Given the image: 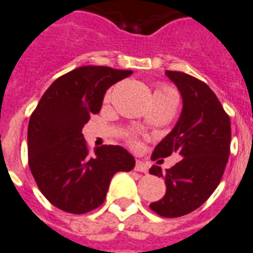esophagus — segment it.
Returning <instances> with one entry per match:
<instances>
[{"instance_id":"obj_1","label":"esophagus","mask_w":253,"mask_h":253,"mask_svg":"<svg viewBox=\"0 0 253 253\" xmlns=\"http://www.w3.org/2000/svg\"><path fill=\"white\" fill-rule=\"evenodd\" d=\"M135 170L136 171H140V173H147V171H148V168H147V165L144 164V162H141V161H136Z\"/></svg>"}]
</instances>
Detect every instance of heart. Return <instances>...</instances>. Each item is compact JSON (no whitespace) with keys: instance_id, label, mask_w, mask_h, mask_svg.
Masks as SVG:
<instances>
[{"instance_id":"heart-1","label":"heart","mask_w":253,"mask_h":253,"mask_svg":"<svg viewBox=\"0 0 253 253\" xmlns=\"http://www.w3.org/2000/svg\"><path fill=\"white\" fill-rule=\"evenodd\" d=\"M154 96H175V92L174 89L170 88L168 85H159L158 88H157V91H155ZM109 98H110V92H107L106 94V99H109ZM175 98H177V96H175ZM129 143L130 146L137 147V141H136V139L133 136H130L129 137Z\"/></svg>"}]
</instances>
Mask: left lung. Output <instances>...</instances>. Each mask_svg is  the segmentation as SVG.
Returning a JSON list of instances; mask_svg holds the SVG:
<instances>
[{
	"label": "left lung",
	"mask_w": 253,
	"mask_h": 253,
	"mask_svg": "<svg viewBox=\"0 0 253 253\" xmlns=\"http://www.w3.org/2000/svg\"><path fill=\"white\" fill-rule=\"evenodd\" d=\"M182 96V112L173 130L157 144L151 159L178 152L173 168L154 165L150 173L165 177L166 193L150 209L165 218H177L199 209L221 182L230 154V118L207 84L191 75L166 71Z\"/></svg>",
	"instance_id": "left-lung-1"
}]
</instances>
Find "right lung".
I'll return each mask as SVG.
<instances>
[{
	"instance_id": "1",
	"label": "right lung",
	"mask_w": 253,
	"mask_h": 253,
	"mask_svg": "<svg viewBox=\"0 0 253 253\" xmlns=\"http://www.w3.org/2000/svg\"><path fill=\"white\" fill-rule=\"evenodd\" d=\"M132 71L80 66L46 89L28 123V165L50 203L71 214H85L106 199L112 177L130 171L135 158L120 146L89 152L82 129L98 114L109 87Z\"/></svg>"
}]
</instances>
